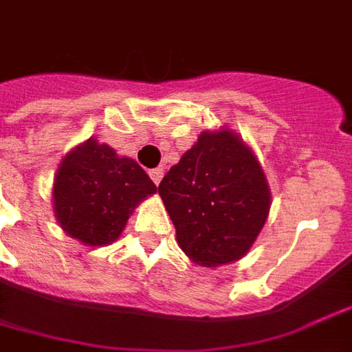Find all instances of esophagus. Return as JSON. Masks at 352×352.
<instances>
[{"label": "esophagus", "instance_id": "obj_1", "mask_svg": "<svg viewBox=\"0 0 352 352\" xmlns=\"http://www.w3.org/2000/svg\"><path fill=\"white\" fill-rule=\"evenodd\" d=\"M149 175H151V179H153V183H155L156 186H158V184H160V181H162V177H164V169L162 168L151 169Z\"/></svg>", "mask_w": 352, "mask_h": 352}]
</instances>
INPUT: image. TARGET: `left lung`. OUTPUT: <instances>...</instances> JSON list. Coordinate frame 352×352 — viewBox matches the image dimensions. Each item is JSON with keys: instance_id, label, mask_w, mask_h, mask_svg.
I'll return each mask as SVG.
<instances>
[{"instance_id": "obj_1", "label": "left lung", "mask_w": 352, "mask_h": 352, "mask_svg": "<svg viewBox=\"0 0 352 352\" xmlns=\"http://www.w3.org/2000/svg\"><path fill=\"white\" fill-rule=\"evenodd\" d=\"M177 242L201 267L241 259L256 242L270 192L254 153L231 130L203 132L158 184Z\"/></svg>"}]
</instances>
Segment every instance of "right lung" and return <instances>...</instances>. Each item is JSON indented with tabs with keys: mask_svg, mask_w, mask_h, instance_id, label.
Returning <instances> with one entry per match:
<instances>
[{
	"mask_svg": "<svg viewBox=\"0 0 352 352\" xmlns=\"http://www.w3.org/2000/svg\"><path fill=\"white\" fill-rule=\"evenodd\" d=\"M155 192V183L136 160L89 140L70 151L57 169V222L72 239L104 246L121 235L132 209Z\"/></svg>",
	"mask_w": 352,
	"mask_h": 352,
	"instance_id": "obj_1",
	"label": "right lung"
}]
</instances>
